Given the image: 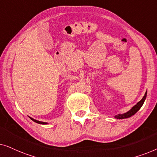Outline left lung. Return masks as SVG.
<instances>
[{
  "label": "left lung",
  "mask_w": 157,
  "mask_h": 157,
  "mask_svg": "<svg viewBox=\"0 0 157 157\" xmlns=\"http://www.w3.org/2000/svg\"><path fill=\"white\" fill-rule=\"evenodd\" d=\"M147 91H146L144 96V97L141 98V100L139 101L137 103L135 106H133L129 111H127L126 113H122V114H118L117 116H115L114 118H116V119H127V118H129L131 117H132L133 115H134L135 113H136L137 111L141 109V107L142 106V105L144 104V103L146 100V98H147Z\"/></svg>",
  "instance_id": "obj_1"
}]
</instances>
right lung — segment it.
<instances>
[{"instance_id":"obj_1","label":"right lung","mask_w":157,"mask_h":157,"mask_svg":"<svg viewBox=\"0 0 157 157\" xmlns=\"http://www.w3.org/2000/svg\"><path fill=\"white\" fill-rule=\"evenodd\" d=\"M30 119H31L32 121H33L34 122H36V123H38V124H47L48 123L47 122H43V121H38V120H36L33 119V118H31L30 117Z\"/></svg>"}]
</instances>
